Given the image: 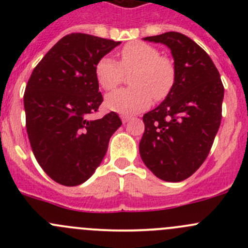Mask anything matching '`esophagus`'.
I'll return each instance as SVG.
<instances>
[{"instance_id": "obj_1", "label": "esophagus", "mask_w": 248, "mask_h": 248, "mask_svg": "<svg viewBox=\"0 0 248 248\" xmlns=\"http://www.w3.org/2000/svg\"><path fill=\"white\" fill-rule=\"evenodd\" d=\"M121 119H122V122H124V124H126V122L131 121L132 116H128V115H122Z\"/></svg>"}]
</instances>
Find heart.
Segmentation results:
<instances>
[{
	"mask_svg": "<svg viewBox=\"0 0 248 248\" xmlns=\"http://www.w3.org/2000/svg\"><path fill=\"white\" fill-rule=\"evenodd\" d=\"M129 72H133L129 77L133 86L111 92L106 98L107 107L121 114H136L149 108L154 98L164 99L176 80V68L170 57L159 55L157 47L144 42H134L122 47L120 63L104 56L96 64V78L107 91L121 84L124 73Z\"/></svg>",
	"mask_w": 248,
	"mask_h": 248,
	"instance_id": "heart-1",
	"label": "heart"
}]
</instances>
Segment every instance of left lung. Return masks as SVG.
<instances>
[{
	"instance_id": "1",
	"label": "left lung",
	"mask_w": 248,
	"mask_h": 248,
	"mask_svg": "<svg viewBox=\"0 0 248 248\" xmlns=\"http://www.w3.org/2000/svg\"><path fill=\"white\" fill-rule=\"evenodd\" d=\"M145 41L171 50L176 80L157 108L142 116V162L164 181L186 180L204 163L222 119L224 87L212 60L189 37L166 32Z\"/></svg>"
}]
</instances>
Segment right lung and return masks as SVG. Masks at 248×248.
<instances>
[{
	"label": "right lung",
	"instance_id": "1",
	"mask_svg": "<svg viewBox=\"0 0 248 248\" xmlns=\"http://www.w3.org/2000/svg\"><path fill=\"white\" fill-rule=\"evenodd\" d=\"M120 42L86 33L60 39L34 67L24 93L26 129L39 166L54 181L78 186L101 164L122 124L111 111L91 120L103 102L96 64Z\"/></svg>",
	"mask_w": 248,
	"mask_h": 248
}]
</instances>
